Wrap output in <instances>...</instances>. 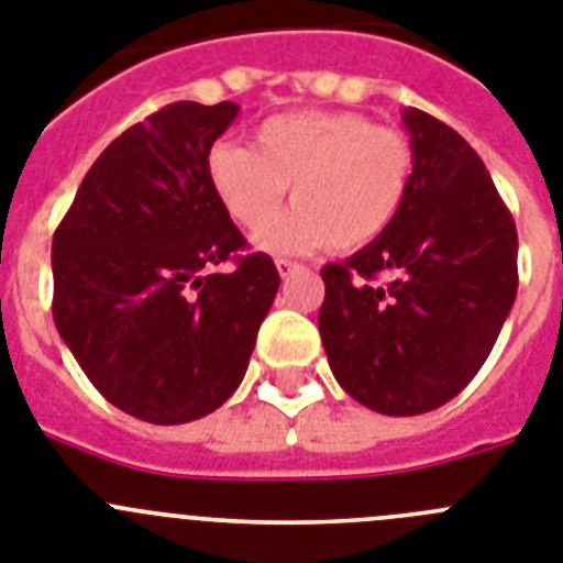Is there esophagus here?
<instances>
[{"label": "esophagus", "mask_w": 563, "mask_h": 563, "mask_svg": "<svg viewBox=\"0 0 563 563\" xmlns=\"http://www.w3.org/2000/svg\"><path fill=\"white\" fill-rule=\"evenodd\" d=\"M276 271H278V276L287 278V276H292L296 271H301V265H298V262H290V258H276Z\"/></svg>", "instance_id": "esophagus-1"}]
</instances>
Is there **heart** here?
I'll return each instance as SVG.
<instances>
[{
  "mask_svg": "<svg viewBox=\"0 0 563 563\" xmlns=\"http://www.w3.org/2000/svg\"><path fill=\"white\" fill-rule=\"evenodd\" d=\"M415 166L409 134L346 109L273 114L253 132V148L217 143L206 157L217 200L247 231L291 186L294 208L258 233V245L276 253H346L375 242L406 206Z\"/></svg>",
  "mask_w": 563,
  "mask_h": 563,
  "instance_id": "heart-1",
  "label": "heart"
}]
</instances>
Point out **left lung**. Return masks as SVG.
Instances as JSON below:
<instances>
[{"mask_svg":"<svg viewBox=\"0 0 563 563\" xmlns=\"http://www.w3.org/2000/svg\"><path fill=\"white\" fill-rule=\"evenodd\" d=\"M402 123L417 152L406 206L375 242L321 271L318 330L346 395L415 417L460 395L494 350L519 290V236L462 134L415 107Z\"/></svg>","mask_w":563,"mask_h":563,"instance_id":"8db88e82","label":"left lung"}]
</instances>
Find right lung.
Masks as SVG:
<instances>
[{
	"instance_id": "1",
	"label": "right lung",
	"mask_w": 563,
	"mask_h": 563,
	"mask_svg": "<svg viewBox=\"0 0 563 563\" xmlns=\"http://www.w3.org/2000/svg\"><path fill=\"white\" fill-rule=\"evenodd\" d=\"M231 101H177L114 137L53 236V321L126 415L177 426L236 391L278 290L208 183ZM233 261L231 274L210 267Z\"/></svg>"
}]
</instances>
